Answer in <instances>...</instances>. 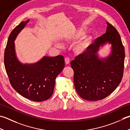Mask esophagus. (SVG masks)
I'll return each instance as SVG.
<instances>
[{"mask_svg": "<svg viewBox=\"0 0 130 130\" xmlns=\"http://www.w3.org/2000/svg\"><path fill=\"white\" fill-rule=\"evenodd\" d=\"M65 63H66V64H67V65L69 64V63H70V59H69V58L66 57L65 59Z\"/></svg>", "mask_w": 130, "mask_h": 130, "instance_id": "esophagus-1", "label": "esophagus"}]
</instances>
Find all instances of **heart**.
Wrapping results in <instances>:
<instances>
[{
    "mask_svg": "<svg viewBox=\"0 0 130 130\" xmlns=\"http://www.w3.org/2000/svg\"><path fill=\"white\" fill-rule=\"evenodd\" d=\"M86 32V28L85 27H79L78 29L75 30L74 31L71 32V34L69 35V40H76L79 38L82 37L85 34ZM92 42V37L88 35L81 38L78 41L76 42L73 45V50L75 54L77 55H83L87 51L90 44ZM58 47H61L59 44H57Z\"/></svg>",
    "mask_w": 130,
    "mask_h": 130,
    "instance_id": "b5f03b06",
    "label": "heart"
}]
</instances>
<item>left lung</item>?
<instances>
[{
    "instance_id": "left-lung-1",
    "label": "left lung",
    "mask_w": 130,
    "mask_h": 130,
    "mask_svg": "<svg viewBox=\"0 0 130 130\" xmlns=\"http://www.w3.org/2000/svg\"><path fill=\"white\" fill-rule=\"evenodd\" d=\"M106 23L105 34L70 63L74 72L75 90L86 100L98 101L107 97L118 87L123 77L124 48L117 30ZM107 43L112 44L111 52L107 57L100 58L97 53L99 48Z\"/></svg>"
}]
</instances>
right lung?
I'll return each mask as SVG.
<instances>
[{"label":"right lung","mask_w":130,"mask_h":130,"mask_svg":"<svg viewBox=\"0 0 130 130\" xmlns=\"http://www.w3.org/2000/svg\"><path fill=\"white\" fill-rule=\"evenodd\" d=\"M30 20L22 21L12 30L4 52V66L11 86L24 98L37 102L52 95L57 76L65 67L63 56H44L33 63H22L18 59L14 40Z\"/></svg>","instance_id":"add662e5"}]
</instances>
